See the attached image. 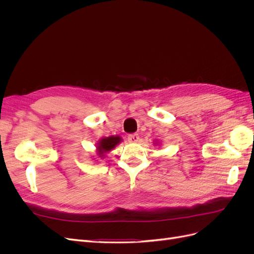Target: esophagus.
Instances as JSON below:
<instances>
[{"label":"esophagus","instance_id":"obj_1","mask_svg":"<svg viewBox=\"0 0 254 254\" xmlns=\"http://www.w3.org/2000/svg\"><path fill=\"white\" fill-rule=\"evenodd\" d=\"M139 139H140V136H139V134H137V133H132V134H129L128 135V141L130 143H135V142L139 141Z\"/></svg>","mask_w":254,"mask_h":254}]
</instances>
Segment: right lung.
Masks as SVG:
<instances>
[{
	"label": "right lung",
	"instance_id": "1",
	"mask_svg": "<svg viewBox=\"0 0 254 254\" xmlns=\"http://www.w3.org/2000/svg\"><path fill=\"white\" fill-rule=\"evenodd\" d=\"M122 142V137L120 135H110L107 137H103L99 140L96 145L97 156L99 158H104L107 152L111 151L115 146Z\"/></svg>",
	"mask_w": 254,
	"mask_h": 254
}]
</instances>
